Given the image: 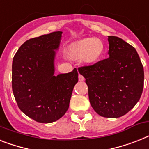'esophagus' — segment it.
<instances>
[{"mask_svg":"<svg viewBox=\"0 0 149 149\" xmlns=\"http://www.w3.org/2000/svg\"><path fill=\"white\" fill-rule=\"evenodd\" d=\"M85 79H84V77H83V75H81V74H79V81H83Z\"/></svg>","mask_w":149,"mask_h":149,"instance_id":"1","label":"esophagus"}]
</instances>
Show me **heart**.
<instances>
[{"label":"heart","instance_id":"b5f03b06","mask_svg":"<svg viewBox=\"0 0 149 149\" xmlns=\"http://www.w3.org/2000/svg\"><path fill=\"white\" fill-rule=\"evenodd\" d=\"M105 49L103 42L99 38H86L69 47V54L76 59H84L93 62L102 55Z\"/></svg>","mask_w":149,"mask_h":149}]
</instances>
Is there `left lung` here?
<instances>
[{
    "instance_id": "left-lung-1",
    "label": "left lung",
    "mask_w": 149,
    "mask_h": 149,
    "mask_svg": "<svg viewBox=\"0 0 149 149\" xmlns=\"http://www.w3.org/2000/svg\"><path fill=\"white\" fill-rule=\"evenodd\" d=\"M107 59L79 67L88 86L89 102L95 112L118 118L135 106L144 86V69L132 46L119 37L109 36Z\"/></svg>"
}]
</instances>
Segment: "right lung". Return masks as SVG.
Here are the masks:
<instances>
[{"mask_svg": "<svg viewBox=\"0 0 149 149\" xmlns=\"http://www.w3.org/2000/svg\"><path fill=\"white\" fill-rule=\"evenodd\" d=\"M61 31L26 40L18 49L12 64V89L17 106L36 122L60 119L69 108L78 72L54 76L55 49Z\"/></svg>", "mask_w": 149, "mask_h": 149, "instance_id": "obj_1", "label": "right lung"}]
</instances>
